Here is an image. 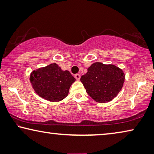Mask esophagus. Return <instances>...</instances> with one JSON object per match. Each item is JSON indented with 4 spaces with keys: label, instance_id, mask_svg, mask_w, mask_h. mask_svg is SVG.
Here are the masks:
<instances>
[{
    "label": "esophagus",
    "instance_id": "1",
    "mask_svg": "<svg viewBox=\"0 0 154 154\" xmlns=\"http://www.w3.org/2000/svg\"><path fill=\"white\" fill-rule=\"evenodd\" d=\"M75 77L77 80H79L80 79V75L79 74H76L75 75Z\"/></svg>",
    "mask_w": 154,
    "mask_h": 154
}]
</instances>
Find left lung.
I'll use <instances>...</instances> for the list:
<instances>
[{"label":"left lung","mask_w":154,"mask_h":154,"mask_svg":"<svg viewBox=\"0 0 154 154\" xmlns=\"http://www.w3.org/2000/svg\"><path fill=\"white\" fill-rule=\"evenodd\" d=\"M125 79V75L121 68L113 64L95 62L82 75L80 81L92 99L99 103H106L118 95Z\"/></svg>","instance_id":"8db88e82"}]
</instances>
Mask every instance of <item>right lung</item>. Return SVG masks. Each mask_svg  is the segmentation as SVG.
<instances>
[{
    "mask_svg": "<svg viewBox=\"0 0 154 154\" xmlns=\"http://www.w3.org/2000/svg\"><path fill=\"white\" fill-rule=\"evenodd\" d=\"M32 88L38 96L50 102H59L66 97L75 78L68 70H63L56 63L33 70L29 76Z\"/></svg>",
    "mask_w": 154,
    "mask_h": 154,
    "instance_id": "right-lung-1",
    "label": "right lung"
}]
</instances>
